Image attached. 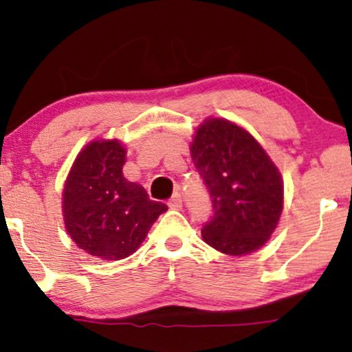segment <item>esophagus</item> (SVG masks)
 Listing matches in <instances>:
<instances>
[{"label": "esophagus", "instance_id": "obj_1", "mask_svg": "<svg viewBox=\"0 0 352 352\" xmlns=\"http://www.w3.org/2000/svg\"><path fill=\"white\" fill-rule=\"evenodd\" d=\"M168 208L173 210H180L182 209V196L179 193H175L168 201Z\"/></svg>", "mask_w": 352, "mask_h": 352}]
</instances>
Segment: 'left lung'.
Returning a JSON list of instances; mask_svg holds the SVG:
<instances>
[{
  "instance_id": "8db88e82",
  "label": "left lung",
  "mask_w": 352,
  "mask_h": 352,
  "mask_svg": "<svg viewBox=\"0 0 352 352\" xmlns=\"http://www.w3.org/2000/svg\"><path fill=\"white\" fill-rule=\"evenodd\" d=\"M190 153L212 198L204 243L228 256H246L270 240L283 210V179L245 127L208 117L196 127Z\"/></svg>"
}]
</instances>
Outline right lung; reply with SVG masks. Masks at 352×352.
I'll return each mask as SVG.
<instances>
[{
	"label": "right lung",
	"instance_id": "add662e5",
	"mask_svg": "<svg viewBox=\"0 0 352 352\" xmlns=\"http://www.w3.org/2000/svg\"><path fill=\"white\" fill-rule=\"evenodd\" d=\"M127 146L116 138H95L80 149L65 177L63 219L80 250L102 261L133 254L167 206L151 201L122 167Z\"/></svg>",
	"mask_w": 352,
	"mask_h": 352
}]
</instances>
